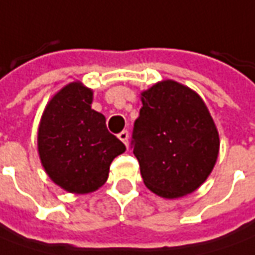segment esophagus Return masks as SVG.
<instances>
[{"mask_svg":"<svg viewBox=\"0 0 255 255\" xmlns=\"http://www.w3.org/2000/svg\"><path fill=\"white\" fill-rule=\"evenodd\" d=\"M119 139H120L126 146H128V132L127 131H121L120 134H119Z\"/></svg>","mask_w":255,"mask_h":255,"instance_id":"1","label":"esophagus"}]
</instances>
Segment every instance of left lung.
<instances>
[{
	"instance_id": "8db88e82",
	"label": "left lung",
	"mask_w": 255,
	"mask_h": 255,
	"mask_svg": "<svg viewBox=\"0 0 255 255\" xmlns=\"http://www.w3.org/2000/svg\"><path fill=\"white\" fill-rule=\"evenodd\" d=\"M132 132L145 186L174 200L194 193L214 170L219 132L200 95L171 79L141 92Z\"/></svg>"
}]
</instances>
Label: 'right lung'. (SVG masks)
Segmentation results:
<instances>
[{"label": "right lung", "mask_w": 255, "mask_h": 255, "mask_svg": "<svg viewBox=\"0 0 255 255\" xmlns=\"http://www.w3.org/2000/svg\"><path fill=\"white\" fill-rule=\"evenodd\" d=\"M93 91L71 82L55 93L41 114L37 150L47 176L62 190L89 194L105 184L110 164L126 145L110 134L102 113L92 109Z\"/></svg>", "instance_id": "1"}]
</instances>
